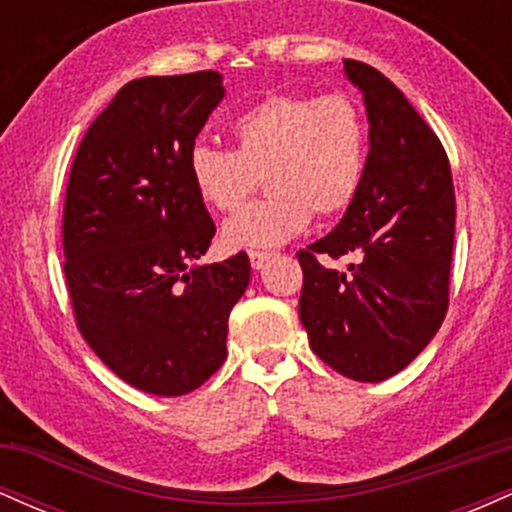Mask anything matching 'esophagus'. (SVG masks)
I'll return each mask as SVG.
<instances>
[{
  "instance_id": "1",
  "label": "esophagus",
  "mask_w": 512,
  "mask_h": 512,
  "mask_svg": "<svg viewBox=\"0 0 512 512\" xmlns=\"http://www.w3.org/2000/svg\"><path fill=\"white\" fill-rule=\"evenodd\" d=\"M269 260H272V255H269V252H257V250L250 252V264H252V269H257V272H260V269Z\"/></svg>"
}]
</instances>
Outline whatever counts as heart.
I'll list each match as a JSON object with an SVG mask.
<instances>
[{
    "label": "heart",
    "mask_w": 512,
    "mask_h": 512,
    "mask_svg": "<svg viewBox=\"0 0 512 512\" xmlns=\"http://www.w3.org/2000/svg\"><path fill=\"white\" fill-rule=\"evenodd\" d=\"M236 151L197 144L190 178L214 211H236L260 175L269 197L223 223L233 250L289 243L313 219L342 214L361 190L368 161L366 117L351 96L279 93L240 113L228 127Z\"/></svg>",
    "instance_id": "1"
}]
</instances>
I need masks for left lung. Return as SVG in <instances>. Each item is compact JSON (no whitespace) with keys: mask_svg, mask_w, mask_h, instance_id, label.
<instances>
[{"mask_svg":"<svg viewBox=\"0 0 512 512\" xmlns=\"http://www.w3.org/2000/svg\"><path fill=\"white\" fill-rule=\"evenodd\" d=\"M363 96L368 161L361 190L332 233L298 252V317L310 349L358 383L407 368L448 310L455 190L438 137L404 93L370 64L344 60ZM315 254H354L346 273Z\"/></svg>","mask_w":512,"mask_h":512,"instance_id":"8db88e82","label":"left lung"}]
</instances>
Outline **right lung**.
Masks as SVG:
<instances>
[{"instance_id":"1","label":"right lung","mask_w":512,"mask_h":512,"mask_svg":"<svg viewBox=\"0 0 512 512\" xmlns=\"http://www.w3.org/2000/svg\"><path fill=\"white\" fill-rule=\"evenodd\" d=\"M223 96L219 72L129 81L69 173L62 238L76 325L117 378L149 395H187L221 368L228 315L250 284L245 252L197 262L216 226L190 154Z\"/></svg>"}]
</instances>
